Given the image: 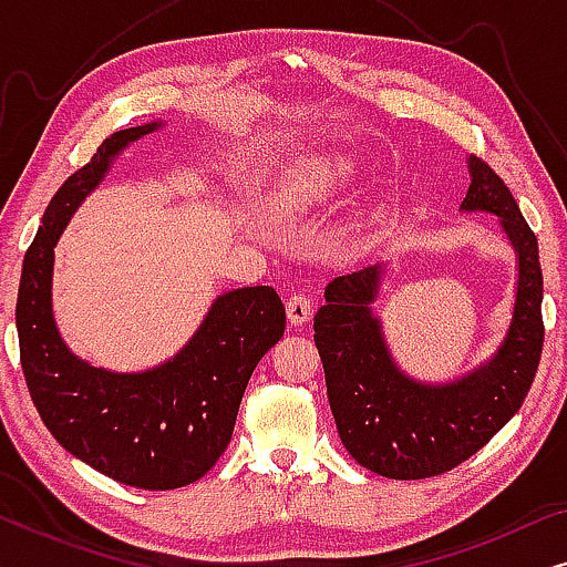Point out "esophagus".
Masks as SVG:
<instances>
[{"label":"esophagus","instance_id":"34e87169","mask_svg":"<svg viewBox=\"0 0 567 567\" xmlns=\"http://www.w3.org/2000/svg\"><path fill=\"white\" fill-rule=\"evenodd\" d=\"M286 315H289L291 324L309 322V317H312V299H309V293L305 291L291 293V297L286 299Z\"/></svg>","mask_w":567,"mask_h":567}]
</instances>
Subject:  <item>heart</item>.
<instances>
[{
    "mask_svg": "<svg viewBox=\"0 0 567 567\" xmlns=\"http://www.w3.org/2000/svg\"><path fill=\"white\" fill-rule=\"evenodd\" d=\"M355 173V162L346 154H317V157L301 159L297 167L286 175L278 193V212L299 214L307 212L322 200L336 196Z\"/></svg>",
    "mask_w": 567,
    "mask_h": 567,
    "instance_id": "obj_1",
    "label": "heart"
}]
</instances>
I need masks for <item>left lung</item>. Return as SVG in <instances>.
I'll use <instances>...</instances> for the list:
<instances>
[{"mask_svg": "<svg viewBox=\"0 0 567 567\" xmlns=\"http://www.w3.org/2000/svg\"><path fill=\"white\" fill-rule=\"evenodd\" d=\"M470 177L462 212L498 216L518 255L514 320L491 361L444 384L400 371L371 309L384 266L332 278L315 315L340 441L361 467L382 477H436L470 460L518 413L537 374L545 343L537 237L487 162L470 157Z\"/></svg>", "mask_w": 567, "mask_h": 567, "instance_id": "obj_1", "label": "left lung"}]
</instances>
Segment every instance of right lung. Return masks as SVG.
<instances>
[{
  "mask_svg": "<svg viewBox=\"0 0 567 567\" xmlns=\"http://www.w3.org/2000/svg\"><path fill=\"white\" fill-rule=\"evenodd\" d=\"M162 121L115 131L51 198L22 260L18 289L20 363L51 436L103 475L142 491L196 483L219 462L255 367L284 336L286 309L270 286L216 297L183 351L150 371L118 374L76 359L51 307L53 247L111 162Z\"/></svg>",
  "mask_w": 567,
  "mask_h": 567,
  "instance_id": "obj_1",
  "label": "right lung"
}]
</instances>
